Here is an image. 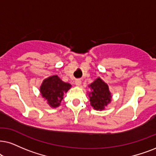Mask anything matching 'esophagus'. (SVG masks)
Returning a JSON list of instances; mask_svg holds the SVG:
<instances>
[{
	"mask_svg": "<svg viewBox=\"0 0 156 156\" xmlns=\"http://www.w3.org/2000/svg\"><path fill=\"white\" fill-rule=\"evenodd\" d=\"M75 83H76L77 86H80V84H81V80L79 79H77L76 80V81H75Z\"/></svg>",
	"mask_w": 156,
	"mask_h": 156,
	"instance_id": "34e87169",
	"label": "esophagus"
}]
</instances>
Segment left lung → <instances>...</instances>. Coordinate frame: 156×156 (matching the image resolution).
<instances>
[{"label":"left lung","instance_id":"obj_1","mask_svg":"<svg viewBox=\"0 0 156 156\" xmlns=\"http://www.w3.org/2000/svg\"><path fill=\"white\" fill-rule=\"evenodd\" d=\"M90 87L91 92L88 94L90 105L96 110H103L108 104L111 102L112 95L109 91V86L101 79L98 78L91 83Z\"/></svg>","mask_w":156,"mask_h":156}]
</instances>
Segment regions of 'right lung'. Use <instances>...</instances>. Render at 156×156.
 I'll return each mask as SVG.
<instances>
[{
  "label": "right lung",
  "instance_id": "right-lung-1",
  "mask_svg": "<svg viewBox=\"0 0 156 156\" xmlns=\"http://www.w3.org/2000/svg\"><path fill=\"white\" fill-rule=\"evenodd\" d=\"M70 88L71 85L63 82L55 75L43 80L40 86V93L51 107L56 108L60 105L64 94Z\"/></svg>",
  "mask_w": 156,
  "mask_h": 156
}]
</instances>
